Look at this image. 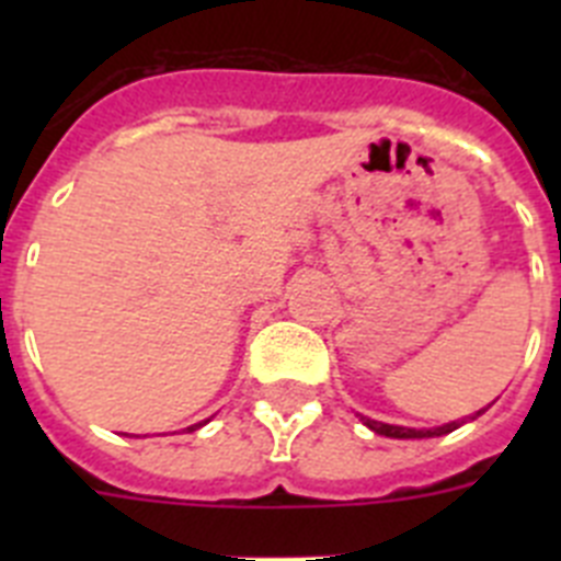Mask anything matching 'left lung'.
<instances>
[{
    "mask_svg": "<svg viewBox=\"0 0 561 561\" xmlns=\"http://www.w3.org/2000/svg\"><path fill=\"white\" fill-rule=\"evenodd\" d=\"M480 413H485V408L478 410L474 415H480ZM359 419L365 427L374 430L376 435H385V438H435V435H447L463 424V421H449V424H444V427H435V430H410V427H396V424H381V421L365 419V415H359Z\"/></svg>",
    "mask_w": 561,
    "mask_h": 561,
    "instance_id": "obj_1",
    "label": "left lung"
}]
</instances>
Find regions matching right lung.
Listing matches in <instances>:
<instances>
[{
    "label": "right lung",
    "instance_id": "1",
    "mask_svg": "<svg viewBox=\"0 0 561 561\" xmlns=\"http://www.w3.org/2000/svg\"><path fill=\"white\" fill-rule=\"evenodd\" d=\"M202 427V424H193V427H187V430H191V433H193V430H199Z\"/></svg>",
    "mask_w": 561,
    "mask_h": 561
}]
</instances>
